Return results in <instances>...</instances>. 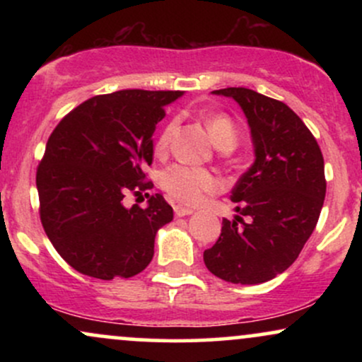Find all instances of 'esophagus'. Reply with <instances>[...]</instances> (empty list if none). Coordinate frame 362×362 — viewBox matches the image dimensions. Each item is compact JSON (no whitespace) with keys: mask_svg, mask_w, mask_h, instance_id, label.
Segmentation results:
<instances>
[{"mask_svg":"<svg viewBox=\"0 0 362 362\" xmlns=\"http://www.w3.org/2000/svg\"><path fill=\"white\" fill-rule=\"evenodd\" d=\"M173 211H175L177 218H184V216H189L194 213L192 209H189V207H184V206H175L173 207Z\"/></svg>","mask_w":362,"mask_h":362,"instance_id":"obj_1","label":"esophagus"}]
</instances>
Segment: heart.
Instances as JSON below:
<instances>
[{
	"instance_id": "b5f03b06",
	"label": "heart",
	"mask_w": 362,
	"mask_h": 362,
	"mask_svg": "<svg viewBox=\"0 0 362 362\" xmlns=\"http://www.w3.org/2000/svg\"><path fill=\"white\" fill-rule=\"evenodd\" d=\"M207 131H209L211 138L219 149H230L235 148L236 144V127L228 115L216 114L211 115L206 120ZM173 126L175 122H170L167 127L161 131L160 138L156 141L158 151H165L168 146L170 136H172ZM160 184L163 190L170 197L175 201L182 202L187 206H195L206 197L207 194H213L218 190L219 180L213 172L206 168L189 167V165H172L167 170H163L160 177Z\"/></svg>"
}]
</instances>
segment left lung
<instances>
[{"label": "left lung", "mask_w": 362, "mask_h": 362, "mask_svg": "<svg viewBox=\"0 0 362 362\" xmlns=\"http://www.w3.org/2000/svg\"><path fill=\"white\" fill-rule=\"evenodd\" d=\"M242 107L255 161L231 190L233 221L204 252V264L233 284L271 281L298 259L317 226L325 199L323 156L317 139L286 103L248 88L214 90Z\"/></svg>", "instance_id": "left-lung-1"}]
</instances>
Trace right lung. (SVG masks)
<instances>
[{"label": "right lung", "mask_w": 362, "mask_h": 362, "mask_svg": "<svg viewBox=\"0 0 362 362\" xmlns=\"http://www.w3.org/2000/svg\"><path fill=\"white\" fill-rule=\"evenodd\" d=\"M184 91L120 90L91 97L57 124L37 168L40 221L74 271L97 279L136 276L173 219L161 194L129 209L127 192L151 189L153 132Z\"/></svg>", "instance_id": "add662e5"}]
</instances>
